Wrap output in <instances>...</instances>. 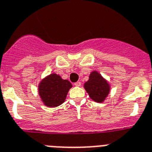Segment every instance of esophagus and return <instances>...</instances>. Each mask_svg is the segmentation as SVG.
Masks as SVG:
<instances>
[{"mask_svg": "<svg viewBox=\"0 0 152 152\" xmlns=\"http://www.w3.org/2000/svg\"><path fill=\"white\" fill-rule=\"evenodd\" d=\"M75 85L76 87H80L81 85V83L80 81H77V82L75 83Z\"/></svg>", "mask_w": 152, "mask_h": 152, "instance_id": "obj_1", "label": "esophagus"}]
</instances>
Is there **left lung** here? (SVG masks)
Returning a JSON list of instances; mask_svg holds the SVG:
<instances>
[{"label": "left lung", "mask_w": 152, "mask_h": 152, "mask_svg": "<svg viewBox=\"0 0 152 152\" xmlns=\"http://www.w3.org/2000/svg\"><path fill=\"white\" fill-rule=\"evenodd\" d=\"M84 88L89 97L98 103L103 102L110 92L108 82L96 71H93L90 74L88 81L85 83Z\"/></svg>", "instance_id": "obj_1"}]
</instances>
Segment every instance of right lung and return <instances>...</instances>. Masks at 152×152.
I'll use <instances>...</instances> for the list:
<instances>
[{"instance_id": "right-lung-1", "label": "right lung", "mask_w": 152, "mask_h": 152, "mask_svg": "<svg viewBox=\"0 0 152 152\" xmlns=\"http://www.w3.org/2000/svg\"><path fill=\"white\" fill-rule=\"evenodd\" d=\"M71 87L69 81L64 80L57 74H50L40 82L38 93L45 105L54 107L64 102Z\"/></svg>"}]
</instances>
